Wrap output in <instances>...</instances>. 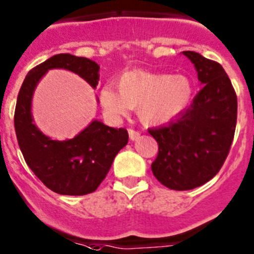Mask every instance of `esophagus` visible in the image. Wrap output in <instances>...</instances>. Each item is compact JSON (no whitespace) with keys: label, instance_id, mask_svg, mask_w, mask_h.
<instances>
[{"label":"esophagus","instance_id":"esophagus-1","mask_svg":"<svg viewBox=\"0 0 254 254\" xmlns=\"http://www.w3.org/2000/svg\"><path fill=\"white\" fill-rule=\"evenodd\" d=\"M139 136H140V132L136 131V130L129 129V138H130V140H132V141L136 140V139H138Z\"/></svg>","mask_w":254,"mask_h":254}]
</instances>
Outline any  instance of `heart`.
Here are the masks:
<instances>
[{"label": "heart", "mask_w": 254, "mask_h": 254, "mask_svg": "<svg viewBox=\"0 0 254 254\" xmlns=\"http://www.w3.org/2000/svg\"><path fill=\"white\" fill-rule=\"evenodd\" d=\"M113 86H104L99 100L106 115L118 119L138 108L145 125L156 127L173 122L190 105L194 85L186 75L131 70L122 73Z\"/></svg>", "instance_id": "heart-1"}]
</instances>
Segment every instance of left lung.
I'll list each match as a JSON object with an SVG mask.
<instances>
[{"label":"left lung","instance_id":"8db88e82","mask_svg":"<svg viewBox=\"0 0 254 254\" xmlns=\"http://www.w3.org/2000/svg\"><path fill=\"white\" fill-rule=\"evenodd\" d=\"M191 61L203 89L177 119L149 130L159 153L154 177L167 188L190 190L209 182L223 165L237 124V95L224 68L194 51Z\"/></svg>","mask_w":254,"mask_h":254}]
</instances>
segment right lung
<instances>
[{"label": "right lung", "mask_w": 254, "mask_h": 254, "mask_svg": "<svg viewBox=\"0 0 254 254\" xmlns=\"http://www.w3.org/2000/svg\"><path fill=\"white\" fill-rule=\"evenodd\" d=\"M52 68L79 75L96 89L100 66L86 58L59 54L40 64L26 75L17 96L15 130L25 162L40 181L63 195H85L95 191L105 179L114 158L127 144L123 127L114 129L92 120L72 139L54 140L45 135L32 118V98L40 80Z\"/></svg>", "instance_id": "add662e5"}]
</instances>
